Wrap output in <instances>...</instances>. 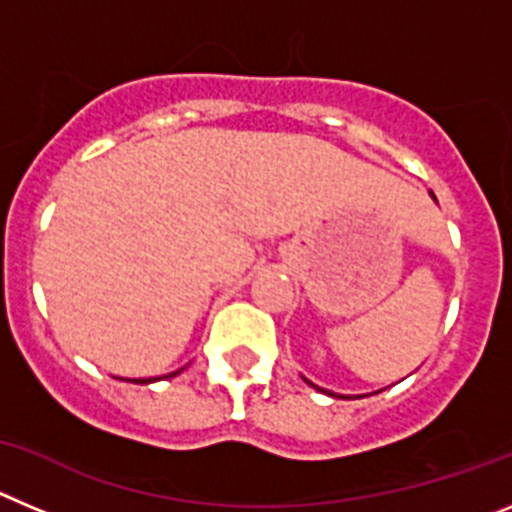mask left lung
<instances>
[{
	"instance_id": "left-lung-1",
	"label": "left lung",
	"mask_w": 512,
	"mask_h": 512,
	"mask_svg": "<svg viewBox=\"0 0 512 512\" xmlns=\"http://www.w3.org/2000/svg\"><path fill=\"white\" fill-rule=\"evenodd\" d=\"M431 197H433V200H436V194H433V192H431ZM302 379H305V382H307V384H310V387H315V390H318V392H323V395H330V397H346V400H348V395H338V392H330V390H323V387H318V384H312V382H310V379H307V377H302ZM356 397H364V395H356Z\"/></svg>"
}]
</instances>
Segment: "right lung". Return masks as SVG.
Masks as SVG:
<instances>
[{
	"instance_id": "add662e5",
	"label": "right lung",
	"mask_w": 512,
	"mask_h": 512,
	"mask_svg": "<svg viewBox=\"0 0 512 512\" xmlns=\"http://www.w3.org/2000/svg\"><path fill=\"white\" fill-rule=\"evenodd\" d=\"M179 372H182V369H179ZM179 372H171V374H164V377H166V379H169V377H176V374H179ZM158 379H161V377H148V379H133V382H135V384H151V382H158Z\"/></svg>"
}]
</instances>
